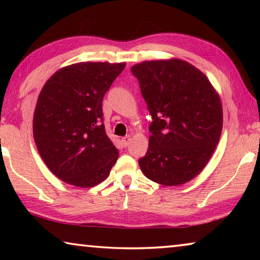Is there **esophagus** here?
Segmentation results:
<instances>
[{
    "label": "esophagus",
    "instance_id": "1",
    "mask_svg": "<svg viewBox=\"0 0 260 260\" xmlns=\"http://www.w3.org/2000/svg\"><path fill=\"white\" fill-rule=\"evenodd\" d=\"M131 136H124V138L121 139V143H122V146H124L125 148L128 146L129 144V142H131Z\"/></svg>",
    "mask_w": 260,
    "mask_h": 260
}]
</instances>
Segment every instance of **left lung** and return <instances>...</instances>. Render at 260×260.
<instances>
[{
	"mask_svg": "<svg viewBox=\"0 0 260 260\" xmlns=\"http://www.w3.org/2000/svg\"><path fill=\"white\" fill-rule=\"evenodd\" d=\"M152 117L146 177L180 186L197 177L212 157L222 129V105L208 77L179 58L146 60L131 68Z\"/></svg>",
	"mask_w": 260,
	"mask_h": 260,
	"instance_id": "8db88e82",
	"label": "left lung"
}]
</instances>
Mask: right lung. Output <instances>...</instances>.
Masks as SVG:
<instances>
[{"label": "right lung", "mask_w": 260, "mask_h": 260, "mask_svg": "<svg viewBox=\"0 0 260 260\" xmlns=\"http://www.w3.org/2000/svg\"><path fill=\"white\" fill-rule=\"evenodd\" d=\"M126 63L81 61L59 69L38 98L33 136L52 174L94 187L109 177L119 152L105 133L102 101Z\"/></svg>", "instance_id": "add662e5"}]
</instances>
